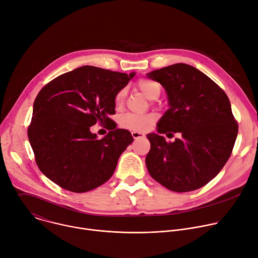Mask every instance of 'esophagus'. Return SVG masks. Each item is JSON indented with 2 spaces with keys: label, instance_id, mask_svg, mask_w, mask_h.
<instances>
[{
  "label": "esophagus",
  "instance_id": "esophagus-1",
  "mask_svg": "<svg viewBox=\"0 0 258 258\" xmlns=\"http://www.w3.org/2000/svg\"><path fill=\"white\" fill-rule=\"evenodd\" d=\"M131 134H132V136H133L134 140H138V138H143V137H145V135H144V134H142L141 132L132 131V132H131Z\"/></svg>",
  "mask_w": 258,
  "mask_h": 258
}]
</instances>
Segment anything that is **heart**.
I'll return each instance as SVG.
<instances>
[{
    "label": "heart",
    "instance_id": "obj_1",
    "mask_svg": "<svg viewBox=\"0 0 258 258\" xmlns=\"http://www.w3.org/2000/svg\"><path fill=\"white\" fill-rule=\"evenodd\" d=\"M138 90H140L150 100H155L160 96L161 88L159 84H157L150 79H140L136 84ZM127 96L126 88L117 91L114 96V104L116 107L123 106L125 99ZM157 116L154 113H145V114H136V113H125L120 118L121 127L133 130L136 132H147L155 124Z\"/></svg>",
    "mask_w": 258,
    "mask_h": 258
}]
</instances>
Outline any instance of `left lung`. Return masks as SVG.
Listing matches in <instances>:
<instances>
[{
	"label": "left lung",
	"mask_w": 258,
	"mask_h": 258,
	"mask_svg": "<svg viewBox=\"0 0 258 258\" xmlns=\"http://www.w3.org/2000/svg\"><path fill=\"white\" fill-rule=\"evenodd\" d=\"M147 76L166 91L169 109L157 132L181 133L168 143L159 134L147 135L151 150L146 157L155 181L174 192H189L207 185L231 155L237 123L225 92L193 66L177 63Z\"/></svg>",
	"instance_id": "1"
}]
</instances>
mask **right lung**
Masks as SVG:
<instances>
[{"instance_id":"right-lung-1","label":"right lung","mask_w":258,"mask_h":258,"mask_svg":"<svg viewBox=\"0 0 258 258\" xmlns=\"http://www.w3.org/2000/svg\"><path fill=\"white\" fill-rule=\"evenodd\" d=\"M135 73L83 66L55 77L38 93L28 136L36 164L65 190L83 193L104 184L118 158L133 142L128 130L116 129L114 96ZM109 123L98 140L89 128Z\"/></svg>"}]
</instances>
